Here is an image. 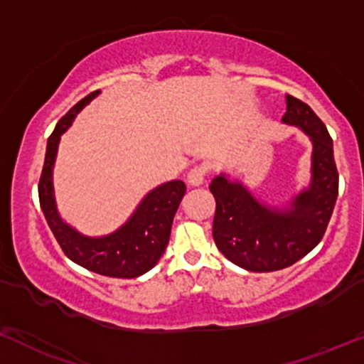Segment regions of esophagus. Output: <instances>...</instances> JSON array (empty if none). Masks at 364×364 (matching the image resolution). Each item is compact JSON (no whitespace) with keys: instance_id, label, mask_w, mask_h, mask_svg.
I'll list each match as a JSON object with an SVG mask.
<instances>
[{"instance_id":"esophagus-1","label":"esophagus","mask_w":364,"mask_h":364,"mask_svg":"<svg viewBox=\"0 0 364 364\" xmlns=\"http://www.w3.org/2000/svg\"><path fill=\"white\" fill-rule=\"evenodd\" d=\"M208 166H204V164H198V166H195L192 171L188 172V183L192 186H198L202 185V183L205 181V178H208Z\"/></svg>"}]
</instances>
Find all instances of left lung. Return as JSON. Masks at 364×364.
Masks as SVG:
<instances>
[{
  "instance_id": "1",
  "label": "left lung",
  "mask_w": 364,
  "mask_h": 364,
  "mask_svg": "<svg viewBox=\"0 0 364 364\" xmlns=\"http://www.w3.org/2000/svg\"><path fill=\"white\" fill-rule=\"evenodd\" d=\"M286 108L282 122L298 125L314 146L311 186L296 195L291 209L259 204L239 181H228L223 174L209 185L216 200L214 242L232 263L251 272L286 269L309 255L323 239L338 195L333 139L326 125L293 95H286Z\"/></svg>"
}]
</instances>
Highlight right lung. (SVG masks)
I'll list each match as a JSON object with an SVG mask.
<instances>
[{
	"instance_id": "obj_1",
	"label": "right lung",
	"mask_w": 364,
	"mask_h": 364,
	"mask_svg": "<svg viewBox=\"0 0 364 364\" xmlns=\"http://www.w3.org/2000/svg\"><path fill=\"white\" fill-rule=\"evenodd\" d=\"M97 94L99 90L90 92L87 97L76 102L53 129L47 143L43 171L38 183V195H40V205L45 220L60 250L71 262L106 277L134 279L153 269L166 251L169 244L172 220L186 192V186L179 179L156 186L143 198L139 208L124 227L99 239L82 235L60 220L52 186V167L57 146L60 136L68 131L76 113L89 105Z\"/></svg>"
}]
</instances>
